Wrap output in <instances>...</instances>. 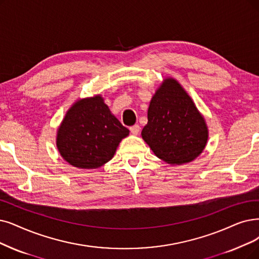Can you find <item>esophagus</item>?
Here are the masks:
<instances>
[{"label": "esophagus", "mask_w": 259, "mask_h": 259, "mask_svg": "<svg viewBox=\"0 0 259 259\" xmlns=\"http://www.w3.org/2000/svg\"><path fill=\"white\" fill-rule=\"evenodd\" d=\"M131 133L133 134V135H138L139 132H140V126L138 125V124H135V125L131 126Z\"/></svg>", "instance_id": "1"}]
</instances>
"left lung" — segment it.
<instances>
[{"instance_id": "8db88e82", "label": "left lung", "mask_w": 259, "mask_h": 259, "mask_svg": "<svg viewBox=\"0 0 259 259\" xmlns=\"http://www.w3.org/2000/svg\"><path fill=\"white\" fill-rule=\"evenodd\" d=\"M141 136L159 159L179 165L204 151L208 127L187 91L175 78L165 77L152 97Z\"/></svg>"}]
</instances>
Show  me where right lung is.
Returning a JSON list of instances; mask_svg holds the SVG:
<instances>
[{"label": "right lung", "instance_id": "1", "mask_svg": "<svg viewBox=\"0 0 259 259\" xmlns=\"http://www.w3.org/2000/svg\"><path fill=\"white\" fill-rule=\"evenodd\" d=\"M130 131L112 115L101 95L75 101L57 128L60 156L73 167L97 169L115 155Z\"/></svg>", "mask_w": 259, "mask_h": 259}]
</instances>
